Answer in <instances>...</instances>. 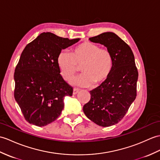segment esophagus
Wrapping results in <instances>:
<instances>
[{
    "label": "esophagus",
    "mask_w": 160,
    "mask_h": 160,
    "mask_svg": "<svg viewBox=\"0 0 160 160\" xmlns=\"http://www.w3.org/2000/svg\"><path fill=\"white\" fill-rule=\"evenodd\" d=\"M78 92H79V89H77L76 88H74L73 90V95H76Z\"/></svg>",
    "instance_id": "34e87169"
}]
</instances>
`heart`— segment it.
<instances>
[{
    "mask_svg": "<svg viewBox=\"0 0 160 160\" xmlns=\"http://www.w3.org/2000/svg\"><path fill=\"white\" fill-rule=\"evenodd\" d=\"M57 64L66 81L73 78L78 72V67L81 66L83 73L73 79L72 84L88 87L92 84L99 85L108 78L113 68V59L108 50L86 42L76 46L71 54L61 52L58 56Z\"/></svg>",
    "mask_w": 160,
    "mask_h": 160,
    "instance_id": "obj_1",
    "label": "heart"
}]
</instances>
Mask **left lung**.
Masks as SVG:
<instances>
[{"instance_id": "1", "label": "left lung", "mask_w": 160, "mask_h": 160, "mask_svg": "<svg viewBox=\"0 0 160 160\" xmlns=\"http://www.w3.org/2000/svg\"><path fill=\"white\" fill-rule=\"evenodd\" d=\"M89 40L110 51L113 68L108 78L90 91L91 99L84 106L83 111L95 124L109 127L123 118L135 100L138 70L130 47L115 33L103 32Z\"/></svg>"}]
</instances>
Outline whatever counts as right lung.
Listing matches in <instances>:
<instances>
[{"label": "right lung", "instance_id": "1", "mask_svg": "<svg viewBox=\"0 0 160 160\" xmlns=\"http://www.w3.org/2000/svg\"><path fill=\"white\" fill-rule=\"evenodd\" d=\"M42 32L22 52L15 69L14 98L25 119L43 127L54 121L73 88L63 80L57 64L62 50L80 41Z\"/></svg>", "mask_w": 160, "mask_h": 160}]
</instances>
